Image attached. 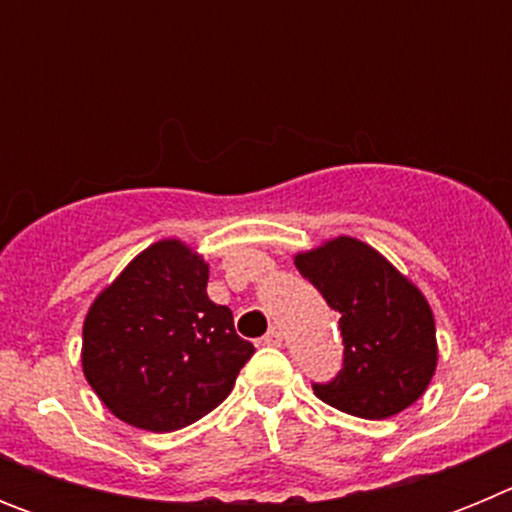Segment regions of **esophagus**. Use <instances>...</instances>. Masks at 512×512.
Here are the masks:
<instances>
[{
  "label": "esophagus",
  "instance_id": "1",
  "mask_svg": "<svg viewBox=\"0 0 512 512\" xmlns=\"http://www.w3.org/2000/svg\"><path fill=\"white\" fill-rule=\"evenodd\" d=\"M261 343H264V346H282V333H279V328L266 330V336L261 338Z\"/></svg>",
  "mask_w": 512,
  "mask_h": 512
}]
</instances>
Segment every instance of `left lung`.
Segmentation results:
<instances>
[{"label":"left lung","instance_id":"obj_1","mask_svg":"<svg viewBox=\"0 0 512 512\" xmlns=\"http://www.w3.org/2000/svg\"><path fill=\"white\" fill-rule=\"evenodd\" d=\"M295 266L341 315L343 369L333 382L312 384L315 395L366 420L410 408L438 364L436 323L423 292L351 235L297 253Z\"/></svg>","mask_w":512,"mask_h":512}]
</instances>
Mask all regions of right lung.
I'll use <instances>...</instances> for the list:
<instances>
[{
	"instance_id": "add662e5",
	"label": "right lung",
	"mask_w": 512,
	"mask_h": 512,
	"mask_svg": "<svg viewBox=\"0 0 512 512\" xmlns=\"http://www.w3.org/2000/svg\"><path fill=\"white\" fill-rule=\"evenodd\" d=\"M210 266L179 238L140 251L84 318L81 369L104 408L153 433L187 428L233 390L253 346L207 297Z\"/></svg>"
}]
</instances>
